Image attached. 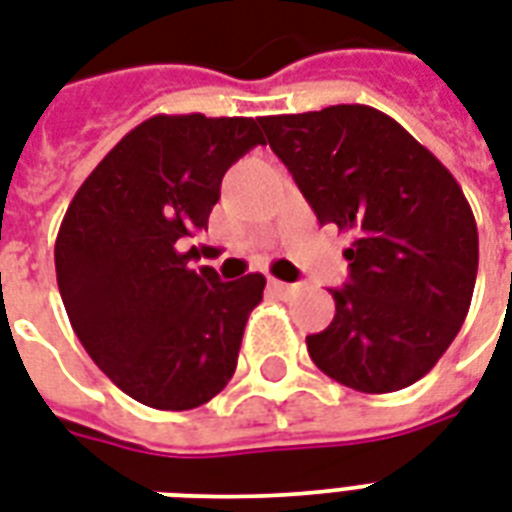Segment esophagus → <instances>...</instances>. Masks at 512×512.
<instances>
[{"label":"esophagus","instance_id":"esophagus-1","mask_svg":"<svg viewBox=\"0 0 512 512\" xmlns=\"http://www.w3.org/2000/svg\"><path fill=\"white\" fill-rule=\"evenodd\" d=\"M268 290H271L273 295H279V298H290V295H295V292H298V284L276 282V279H271V282H268Z\"/></svg>","mask_w":512,"mask_h":512}]
</instances>
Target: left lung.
I'll list each match as a JSON object with an SVG mask.
<instances>
[{
	"instance_id": "obj_1",
	"label": "left lung",
	"mask_w": 512,
	"mask_h": 512,
	"mask_svg": "<svg viewBox=\"0 0 512 512\" xmlns=\"http://www.w3.org/2000/svg\"><path fill=\"white\" fill-rule=\"evenodd\" d=\"M322 225L351 233L335 317L308 335L338 384L384 395L416 384L459 333L478 276V228L454 174L365 104L260 117Z\"/></svg>"
}]
</instances>
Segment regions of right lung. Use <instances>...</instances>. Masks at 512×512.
I'll use <instances>...</instances> for the list:
<instances>
[{"mask_svg": "<svg viewBox=\"0 0 512 512\" xmlns=\"http://www.w3.org/2000/svg\"><path fill=\"white\" fill-rule=\"evenodd\" d=\"M265 144L260 117L155 115L88 174L56 239V279L91 360L136 403L190 411L220 395L265 276L190 268L225 171Z\"/></svg>", "mask_w": 512, "mask_h": 512, "instance_id": "obj_1", "label": "right lung"}]
</instances>
